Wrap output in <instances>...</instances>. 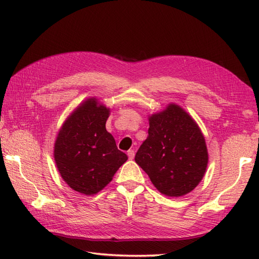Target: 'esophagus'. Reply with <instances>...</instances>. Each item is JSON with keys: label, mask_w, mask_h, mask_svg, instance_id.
Returning <instances> with one entry per match:
<instances>
[{"label": "esophagus", "mask_w": 259, "mask_h": 259, "mask_svg": "<svg viewBox=\"0 0 259 259\" xmlns=\"http://www.w3.org/2000/svg\"><path fill=\"white\" fill-rule=\"evenodd\" d=\"M128 157L130 160H133V159L135 158V150H129L128 151Z\"/></svg>", "instance_id": "1"}]
</instances>
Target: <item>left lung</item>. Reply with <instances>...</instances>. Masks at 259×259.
<instances>
[{
    "label": "left lung",
    "instance_id": "8db88e82",
    "mask_svg": "<svg viewBox=\"0 0 259 259\" xmlns=\"http://www.w3.org/2000/svg\"><path fill=\"white\" fill-rule=\"evenodd\" d=\"M148 137L135 160L161 194L180 197L194 190L205 175V138L190 115L176 104L149 118Z\"/></svg>",
    "mask_w": 259,
    "mask_h": 259
}]
</instances>
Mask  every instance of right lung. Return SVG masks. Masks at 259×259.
Wrapping results in <instances>:
<instances>
[{"mask_svg":"<svg viewBox=\"0 0 259 259\" xmlns=\"http://www.w3.org/2000/svg\"><path fill=\"white\" fill-rule=\"evenodd\" d=\"M109 109L89 99L70 115L54 145V159L63 180L73 190L95 195L126 161L106 129Z\"/></svg>","mask_w":259,"mask_h":259,"instance_id":"add662e5","label":"right lung"}]
</instances>
